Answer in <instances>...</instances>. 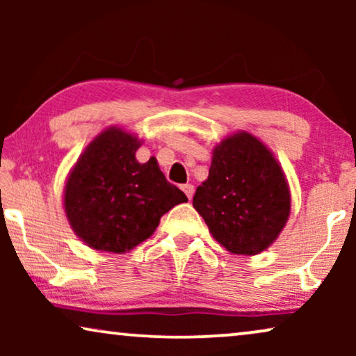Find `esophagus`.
Wrapping results in <instances>:
<instances>
[{"mask_svg":"<svg viewBox=\"0 0 356 356\" xmlns=\"http://www.w3.org/2000/svg\"><path fill=\"white\" fill-rule=\"evenodd\" d=\"M181 189L184 191V194H186V197L189 199V201H191L193 196H194V186H193V184H183Z\"/></svg>","mask_w":356,"mask_h":356,"instance_id":"esophagus-1","label":"esophagus"}]
</instances>
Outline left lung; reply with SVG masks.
I'll list each match as a JSON object with an SVG mask.
<instances>
[{
    "label": "left lung",
    "instance_id": "8db88e82",
    "mask_svg": "<svg viewBox=\"0 0 356 356\" xmlns=\"http://www.w3.org/2000/svg\"><path fill=\"white\" fill-rule=\"evenodd\" d=\"M193 206L222 246L251 256L267 250L285 227L290 193L270 150L240 133L213 150L209 178L197 186Z\"/></svg>",
    "mask_w": 356,
    "mask_h": 356
}]
</instances>
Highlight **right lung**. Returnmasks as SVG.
<instances>
[{"mask_svg":"<svg viewBox=\"0 0 356 356\" xmlns=\"http://www.w3.org/2000/svg\"><path fill=\"white\" fill-rule=\"evenodd\" d=\"M139 145L123 129H106L67 178L66 217L76 235L97 251L133 250L152 235L163 213L188 201L154 157L145 163L136 160Z\"/></svg>","mask_w":356,"mask_h":356,"instance_id":"obj_1","label":"right lung"}]
</instances>
